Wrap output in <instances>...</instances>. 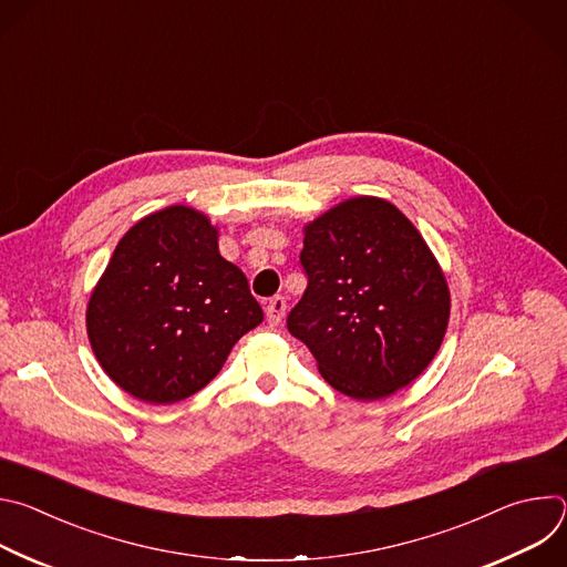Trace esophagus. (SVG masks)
Listing matches in <instances>:
<instances>
[{"label":"esophagus","instance_id":"obj_1","mask_svg":"<svg viewBox=\"0 0 567 567\" xmlns=\"http://www.w3.org/2000/svg\"><path fill=\"white\" fill-rule=\"evenodd\" d=\"M285 311H287V298H285V296H274V298H269V302H267V307H265L269 326H280L282 318H285Z\"/></svg>","mask_w":567,"mask_h":567}]
</instances>
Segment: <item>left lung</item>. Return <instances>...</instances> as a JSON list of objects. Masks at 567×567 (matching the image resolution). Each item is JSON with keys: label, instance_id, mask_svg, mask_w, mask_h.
<instances>
[{"label": "left lung", "instance_id": "left-lung-1", "mask_svg": "<svg viewBox=\"0 0 567 567\" xmlns=\"http://www.w3.org/2000/svg\"><path fill=\"white\" fill-rule=\"evenodd\" d=\"M307 289L287 330L332 388L383 399L437 354L451 311L446 278L413 221L379 197L348 199L305 226Z\"/></svg>", "mask_w": 567, "mask_h": 567}]
</instances>
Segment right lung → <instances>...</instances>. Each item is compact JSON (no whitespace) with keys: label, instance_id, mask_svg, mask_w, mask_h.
Instances as JSON below:
<instances>
[{"label":"right lung","instance_id":"obj_1","mask_svg":"<svg viewBox=\"0 0 567 567\" xmlns=\"http://www.w3.org/2000/svg\"><path fill=\"white\" fill-rule=\"evenodd\" d=\"M265 313L247 276L195 208L136 221L92 291L87 334L101 368L132 396L175 403L202 390Z\"/></svg>","mask_w":567,"mask_h":567}]
</instances>
